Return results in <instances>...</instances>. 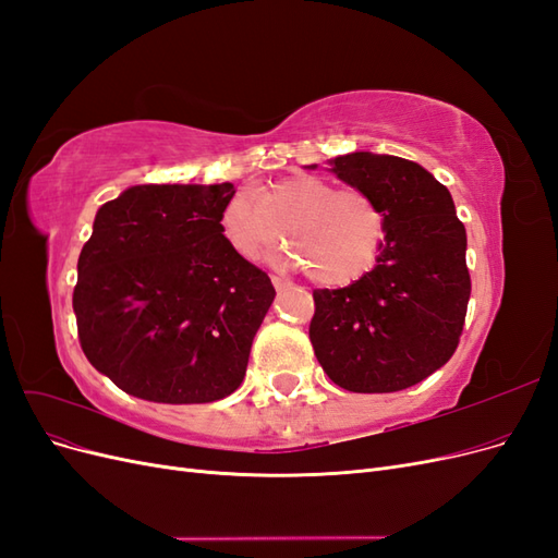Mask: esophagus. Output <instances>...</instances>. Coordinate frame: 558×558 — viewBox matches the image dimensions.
<instances>
[{
	"instance_id": "esophagus-1",
	"label": "esophagus",
	"mask_w": 558,
	"mask_h": 558,
	"mask_svg": "<svg viewBox=\"0 0 558 558\" xmlns=\"http://www.w3.org/2000/svg\"><path fill=\"white\" fill-rule=\"evenodd\" d=\"M272 286H275V289L277 291H283V289H289V281H283V279H279V277H272Z\"/></svg>"
}]
</instances>
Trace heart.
Segmentation results:
<instances>
[{"label":"heart","mask_w":558,"mask_h":558,"mask_svg":"<svg viewBox=\"0 0 558 558\" xmlns=\"http://www.w3.org/2000/svg\"><path fill=\"white\" fill-rule=\"evenodd\" d=\"M221 232L242 260L256 263L281 242L283 265L302 267L324 289L356 283L386 242L381 207L359 189L337 191L324 177H286L253 197L234 193L221 209Z\"/></svg>","instance_id":"b5f03b06"}]
</instances>
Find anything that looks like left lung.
Wrapping results in <instances>:
<instances>
[{
  "label": "left lung",
  "instance_id": "8db88e82",
  "mask_svg": "<svg viewBox=\"0 0 558 558\" xmlns=\"http://www.w3.org/2000/svg\"><path fill=\"white\" fill-rule=\"evenodd\" d=\"M330 165L381 207L386 242L373 272L344 289L314 291L310 340L326 375L347 391H402L459 347L470 300L465 226L445 185L412 160L356 150Z\"/></svg>",
  "mask_w": 558,
  "mask_h": 558
}]
</instances>
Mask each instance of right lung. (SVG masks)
Here are the masks:
<instances>
[{
    "instance_id": "1",
    "label": "right lung",
    "mask_w": 558,
    "mask_h": 558,
    "mask_svg": "<svg viewBox=\"0 0 558 558\" xmlns=\"http://www.w3.org/2000/svg\"><path fill=\"white\" fill-rule=\"evenodd\" d=\"M232 195V183H148L97 209L72 302L83 353L125 393L197 404L244 381L277 293L223 238Z\"/></svg>"
}]
</instances>
